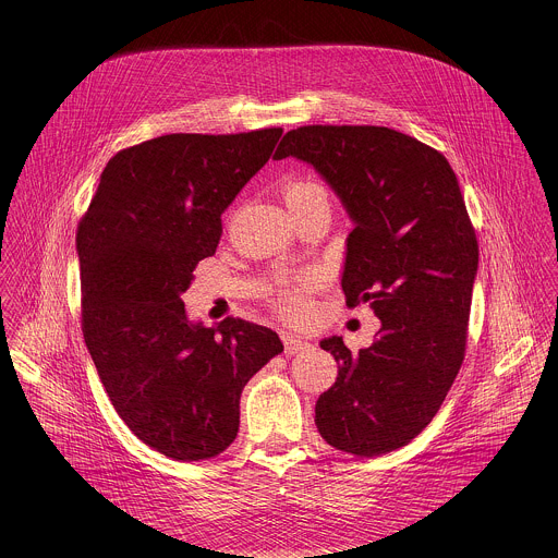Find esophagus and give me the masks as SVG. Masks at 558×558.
Returning a JSON list of instances; mask_svg holds the SVG:
<instances>
[{"instance_id":"esophagus-1","label":"esophagus","mask_w":558,"mask_h":558,"mask_svg":"<svg viewBox=\"0 0 558 558\" xmlns=\"http://www.w3.org/2000/svg\"><path fill=\"white\" fill-rule=\"evenodd\" d=\"M283 345H286V352L288 354H301L305 350H310V343L303 341L301 337H294L290 332H283Z\"/></svg>"}]
</instances>
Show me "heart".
I'll use <instances>...</instances> for the list:
<instances>
[{
	"mask_svg": "<svg viewBox=\"0 0 558 558\" xmlns=\"http://www.w3.org/2000/svg\"><path fill=\"white\" fill-rule=\"evenodd\" d=\"M283 197H286V204L288 208H301V206H307L312 202H328V193L326 189L316 182V180H307V178H301V180H292L288 182L286 191H283ZM281 303V310L290 316V318H299L303 316L305 312V301L301 296L299 290H286L279 299Z\"/></svg>",
	"mask_w": 558,
	"mask_h": 558,
	"instance_id": "1",
	"label": "heart"
}]
</instances>
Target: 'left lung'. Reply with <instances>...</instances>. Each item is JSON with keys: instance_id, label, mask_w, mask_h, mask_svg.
<instances>
[{"instance_id": "8db88e82", "label": "left lung", "mask_w": 558, "mask_h": 558, "mask_svg": "<svg viewBox=\"0 0 558 558\" xmlns=\"http://www.w3.org/2000/svg\"><path fill=\"white\" fill-rule=\"evenodd\" d=\"M310 162L341 199L345 305L369 303L376 341L352 354L319 341L339 365L316 401L319 436L374 458L408 445L436 416L466 352L478 244L458 178L438 150L387 126H301L275 160Z\"/></svg>"}]
</instances>
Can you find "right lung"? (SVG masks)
I'll return each mask as SVG.
<instances>
[{
  "mask_svg": "<svg viewBox=\"0 0 558 558\" xmlns=\"http://www.w3.org/2000/svg\"><path fill=\"white\" fill-rule=\"evenodd\" d=\"M283 129L173 133L120 150L77 228L81 328L116 412L162 456L226 451L244 385L279 352L266 326L191 322L182 294L215 255L221 215L268 162Z\"/></svg>",
  "mask_w": 558,
  "mask_h": 558,
  "instance_id": "add662e5",
  "label": "right lung"
}]
</instances>
